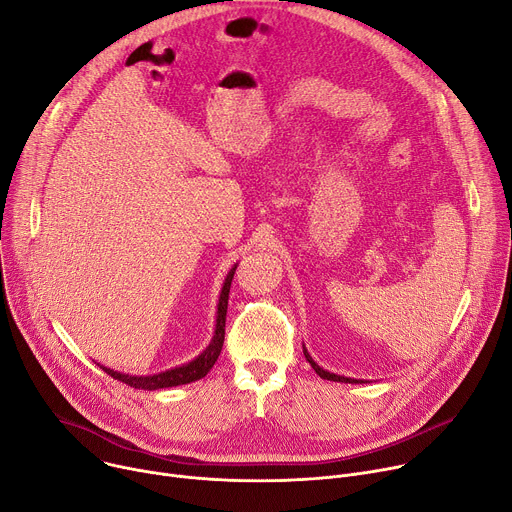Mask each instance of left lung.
Listing matches in <instances>:
<instances>
[{
  "instance_id": "left-lung-1",
  "label": "left lung",
  "mask_w": 512,
  "mask_h": 512,
  "mask_svg": "<svg viewBox=\"0 0 512 512\" xmlns=\"http://www.w3.org/2000/svg\"><path fill=\"white\" fill-rule=\"evenodd\" d=\"M304 357H306V361L312 365V369L316 371V374L322 378V380H331V382H343V384H361V380H353V378H345V376H339V374H333V371H327V369H322L312 357H310V353L306 351V347H304Z\"/></svg>"
}]
</instances>
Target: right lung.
<instances>
[{
	"label": "right lung",
	"instance_id": "1",
	"mask_svg": "<svg viewBox=\"0 0 512 512\" xmlns=\"http://www.w3.org/2000/svg\"><path fill=\"white\" fill-rule=\"evenodd\" d=\"M237 265L228 271V275L224 277V284L220 290V298H218V310H216V327H214V335L212 341L208 343V347L192 361L183 363L179 367L173 369H165L161 374H153V376H128V374H120V371H114L110 367L100 365L108 376H112L118 382L128 384L130 388H138V390H159V388H171V386H181V384H192L200 378H204L208 371L212 369V365L216 363L220 351H222V343H224V324H226V308H228V292H230V282L232 275H235Z\"/></svg>",
	"mask_w": 512,
	"mask_h": 512
}]
</instances>
